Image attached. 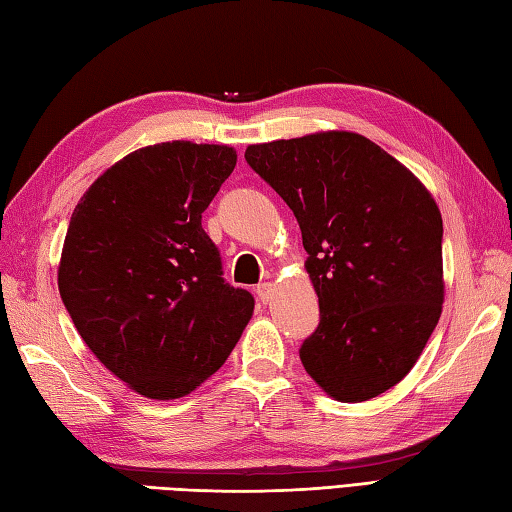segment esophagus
<instances>
[{"instance_id":"obj_1","label":"esophagus","mask_w":512,"mask_h":512,"mask_svg":"<svg viewBox=\"0 0 512 512\" xmlns=\"http://www.w3.org/2000/svg\"><path fill=\"white\" fill-rule=\"evenodd\" d=\"M255 292H257V297L262 299V303H268L270 299H273V284H270V281H264V284H259L255 288Z\"/></svg>"}]
</instances>
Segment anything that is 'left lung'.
Masks as SVG:
<instances>
[{"label": "left lung", "instance_id": "8db88e82", "mask_svg": "<svg viewBox=\"0 0 512 512\" xmlns=\"http://www.w3.org/2000/svg\"><path fill=\"white\" fill-rule=\"evenodd\" d=\"M295 213L321 319L299 356L323 391L363 402L409 374L436 330L442 215L413 173L352 132L250 145L244 154Z\"/></svg>", "mask_w": 512, "mask_h": 512}]
</instances>
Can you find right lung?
Masks as SVG:
<instances>
[{"instance_id": "add662e5", "label": "right lung", "mask_w": 512, "mask_h": 512, "mask_svg": "<svg viewBox=\"0 0 512 512\" xmlns=\"http://www.w3.org/2000/svg\"><path fill=\"white\" fill-rule=\"evenodd\" d=\"M233 147L171 140L107 169L70 217L59 292L94 356L154 400L191 394L224 365L255 299L222 277L202 213Z\"/></svg>"}]
</instances>
